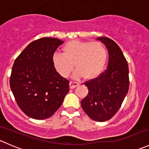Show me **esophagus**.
<instances>
[{
    "instance_id": "obj_1",
    "label": "esophagus",
    "mask_w": 149,
    "mask_h": 149,
    "mask_svg": "<svg viewBox=\"0 0 149 149\" xmlns=\"http://www.w3.org/2000/svg\"><path fill=\"white\" fill-rule=\"evenodd\" d=\"M79 85V83H77V82L76 81H71L70 82V84H69V86H70V88H76V87Z\"/></svg>"
}]
</instances>
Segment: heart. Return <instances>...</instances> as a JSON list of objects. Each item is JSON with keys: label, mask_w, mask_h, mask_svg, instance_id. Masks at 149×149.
Here are the masks:
<instances>
[{"label": "heart", "mask_w": 149, "mask_h": 149, "mask_svg": "<svg viewBox=\"0 0 149 149\" xmlns=\"http://www.w3.org/2000/svg\"><path fill=\"white\" fill-rule=\"evenodd\" d=\"M63 53H55L52 62L57 71L67 77L74 69L76 79L84 77L93 79L103 71L107 61V50L99 42H83L74 40L68 42L63 48Z\"/></svg>", "instance_id": "b5f03b06"}]
</instances>
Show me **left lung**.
I'll return each mask as SVG.
<instances>
[{
	"label": "left lung",
	"mask_w": 149,
	"mask_h": 149,
	"mask_svg": "<svg viewBox=\"0 0 149 149\" xmlns=\"http://www.w3.org/2000/svg\"><path fill=\"white\" fill-rule=\"evenodd\" d=\"M107 48V68L98 77L86 81L88 94L81 102L91 119L104 122L111 119L123 104L129 89V70L120 47L108 37H98Z\"/></svg>",
	"instance_id": "8db88e82"
}]
</instances>
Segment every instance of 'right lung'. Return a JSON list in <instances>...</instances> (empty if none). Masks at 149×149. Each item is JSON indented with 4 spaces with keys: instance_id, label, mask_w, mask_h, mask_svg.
Returning a JSON list of instances; mask_svg holds the SVG:
<instances>
[{
    "instance_id": "add662e5",
    "label": "right lung",
    "mask_w": 149,
    "mask_h": 149,
    "mask_svg": "<svg viewBox=\"0 0 149 149\" xmlns=\"http://www.w3.org/2000/svg\"><path fill=\"white\" fill-rule=\"evenodd\" d=\"M63 41L43 37L32 42L12 67L10 87L18 106L33 119L52 116L69 91V81L57 72L52 57Z\"/></svg>"
}]
</instances>
